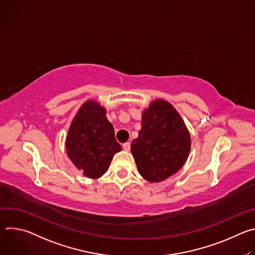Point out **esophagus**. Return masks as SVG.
<instances>
[{
  "label": "esophagus",
  "instance_id": "34e87169",
  "mask_svg": "<svg viewBox=\"0 0 255 255\" xmlns=\"http://www.w3.org/2000/svg\"><path fill=\"white\" fill-rule=\"evenodd\" d=\"M122 146H123V149H124V150L129 151L130 148H131V143H130V142H125V143H123Z\"/></svg>",
  "mask_w": 255,
  "mask_h": 255
}]
</instances>
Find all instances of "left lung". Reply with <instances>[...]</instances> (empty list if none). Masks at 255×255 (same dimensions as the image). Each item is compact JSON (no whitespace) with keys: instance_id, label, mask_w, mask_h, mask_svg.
<instances>
[{"instance_id":"8db88e82","label":"left lung","mask_w":255,"mask_h":255,"mask_svg":"<svg viewBox=\"0 0 255 255\" xmlns=\"http://www.w3.org/2000/svg\"><path fill=\"white\" fill-rule=\"evenodd\" d=\"M190 149V133L175 109L163 100L151 103L131 145L139 173L152 183L161 181L181 168Z\"/></svg>"}]
</instances>
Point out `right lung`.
<instances>
[{"mask_svg":"<svg viewBox=\"0 0 255 255\" xmlns=\"http://www.w3.org/2000/svg\"><path fill=\"white\" fill-rule=\"evenodd\" d=\"M66 149L70 160L91 178L102 176L122 149L105 109L97 102L89 101L80 109L68 130Z\"/></svg>","mask_w":255,"mask_h":255,"instance_id":"right-lung-1","label":"right lung"}]
</instances>
